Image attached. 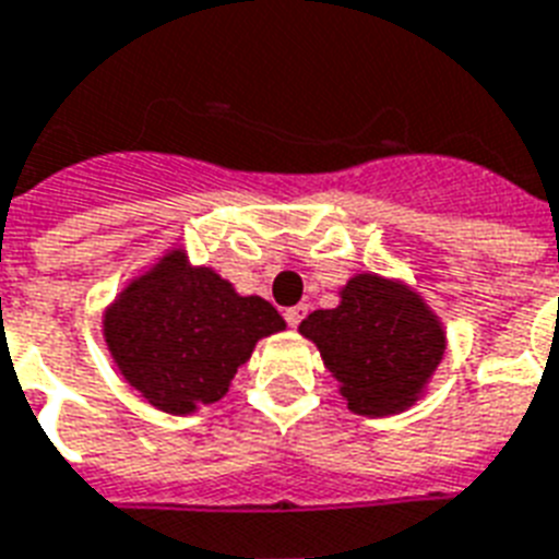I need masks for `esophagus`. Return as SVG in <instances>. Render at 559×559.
Instances as JSON below:
<instances>
[{
	"label": "esophagus",
	"mask_w": 559,
	"mask_h": 559,
	"mask_svg": "<svg viewBox=\"0 0 559 559\" xmlns=\"http://www.w3.org/2000/svg\"><path fill=\"white\" fill-rule=\"evenodd\" d=\"M305 313H307V307H305V305L289 307L287 313H284V319H287L289 328H298V324H301V319H305Z\"/></svg>",
	"instance_id": "obj_1"
}]
</instances>
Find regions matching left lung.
Returning a JSON list of instances; mask_svg holds the SVG:
<instances>
[{
    "mask_svg": "<svg viewBox=\"0 0 559 559\" xmlns=\"http://www.w3.org/2000/svg\"><path fill=\"white\" fill-rule=\"evenodd\" d=\"M298 333L322 354L354 415L389 417L424 397L447 350V331L424 296L397 278L359 272L333 310H313Z\"/></svg>",
    "mask_w": 559,
    "mask_h": 559,
    "instance_id": "1",
    "label": "left lung"
}]
</instances>
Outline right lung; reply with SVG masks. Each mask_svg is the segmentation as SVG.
I'll return each mask as SVG.
<instances>
[{
    "instance_id": "add662e5",
    "label": "right lung",
    "mask_w": 559,
    "mask_h": 559,
    "mask_svg": "<svg viewBox=\"0 0 559 559\" xmlns=\"http://www.w3.org/2000/svg\"><path fill=\"white\" fill-rule=\"evenodd\" d=\"M287 328L261 296L170 246L104 310V342L121 377L153 408L191 415L217 403L254 345Z\"/></svg>"
}]
</instances>
